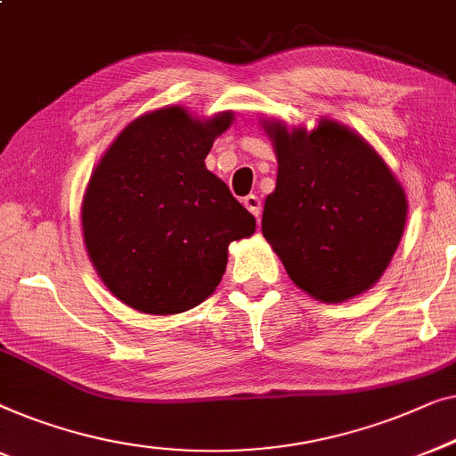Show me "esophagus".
<instances>
[{
  "label": "esophagus",
  "instance_id": "34e87169",
  "mask_svg": "<svg viewBox=\"0 0 456 456\" xmlns=\"http://www.w3.org/2000/svg\"><path fill=\"white\" fill-rule=\"evenodd\" d=\"M243 207H246L254 216H260V213H262V200L254 194L243 198Z\"/></svg>",
  "mask_w": 456,
  "mask_h": 456
}]
</instances>
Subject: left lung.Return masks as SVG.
Masks as SVG:
<instances>
[{"instance_id": "8db88e82", "label": "left lung", "mask_w": 456, "mask_h": 456, "mask_svg": "<svg viewBox=\"0 0 456 456\" xmlns=\"http://www.w3.org/2000/svg\"><path fill=\"white\" fill-rule=\"evenodd\" d=\"M277 152V188L262 233L291 281L338 304L382 277L407 219L401 183L362 136L335 121L289 132L266 121Z\"/></svg>"}]
</instances>
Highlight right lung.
I'll list each match as a JSON object with an SVG mask.
<instances>
[{"label":"right lung","instance_id":"add662e5","mask_svg":"<svg viewBox=\"0 0 456 456\" xmlns=\"http://www.w3.org/2000/svg\"><path fill=\"white\" fill-rule=\"evenodd\" d=\"M233 113L165 107L132 121L88 182L82 229L107 289L144 314H179L221 283L227 246L256 219L204 165Z\"/></svg>","mask_w":456,"mask_h":456}]
</instances>
